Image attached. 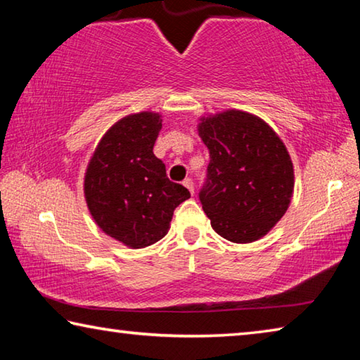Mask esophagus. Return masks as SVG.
Returning a JSON list of instances; mask_svg holds the SVG:
<instances>
[{
	"instance_id": "esophagus-1",
	"label": "esophagus",
	"mask_w": 360,
	"mask_h": 360,
	"mask_svg": "<svg viewBox=\"0 0 360 360\" xmlns=\"http://www.w3.org/2000/svg\"><path fill=\"white\" fill-rule=\"evenodd\" d=\"M182 184H184V187H187V188H188V192H191V193L193 195V192H195V187H193V181H192L191 178L184 179V182H182Z\"/></svg>"
}]
</instances>
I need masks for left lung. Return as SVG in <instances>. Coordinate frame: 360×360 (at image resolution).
Masks as SVG:
<instances>
[{
	"label": "left lung",
	"instance_id": "1",
	"mask_svg": "<svg viewBox=\"0 0 360 360\" xmlns=\"http://www.w3.org/2000/svg\"><path fill=\"white\" fill-rule=\"evenodd\" d=\"M198 135L210 150L198 197L211 227L231 243L262 238L288 211L294 192L284 143L257 115L236 109L202 119Z\"/></svg>",
	"mask_w": 360,
	"mask_h": 360
}]
</instances>
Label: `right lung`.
<instances>
[{
	"label": "right lung",
	"instance_id": "obj_1",
	"mask_svg": "<svg viewBox=\"0 0 360 360\" xmlns=\"http://www.w3.org/2000/svg\"><path fill=\"white\" fill-rule=\"evenodd\" d=\"M160 130L155 112L127 115L105 133L85 173L90 214L106 235L133 249L162 240L174 210L191 198L152 152Z\"/></svg>",
	"mask_w": 360,
	"mask_h": 360
}]
</instances>
